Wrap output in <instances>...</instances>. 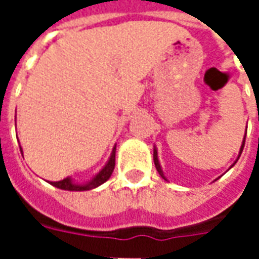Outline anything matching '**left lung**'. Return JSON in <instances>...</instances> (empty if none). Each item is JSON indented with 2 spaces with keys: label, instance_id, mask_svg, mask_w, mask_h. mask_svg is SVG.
I'll return each instance as SVG.
<instances>
[{
  "label": "left lung",
  "instance_id": "1",
  "mask_svg": "<svg viewBox=\"0 0 259 259\" xmlns=\"http://www.w3.org/2000/svg\"><path fill=\"white\" fill-rule=\"evenodd\" d=\"M244 143H245V137H244V140H243V144H241V148H240V154H239V157L241 155V152H243V148H244ZM154 163H155V168H157L158 170V174L161 175L162 176L163 179H165V176H163V172H162V169H161V165H159V161H158V152L157 150L154 148ZM236 163V162H234ZM233 166V165H232Z\"/></svg>",
  "mask_w": 259,
  "mask_h": 259
}]
</instances>
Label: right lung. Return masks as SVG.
Returning <instances> with one entry per match:
<instances>
[{
	"instance_id": "add662e5",
	"label": "right lung",
	"mask_w": 259,
	"mask_h": 259,
	"mask_svg": "<svg viewBox=\"0 0 259 259\" xmlns=\"http://www.w3.org/2000/svg\"><path fill=\"white\" fill-rule=\"evenodd\" d=\"M115 151H116V147H113L112 154H111V157H109V161L107 162V165H105V166H104V168H102L101 170L89 182V183H85V185H76V183L72 182L70 178L59 180V182H50V183L53 186H55V187L61 189V190L69 191H84L96 189V187H98V186L102 185V183H105V182L111 178L113 169H115ZM22 155H23V154H22Z\"/></svg>"
}]
</instances>
